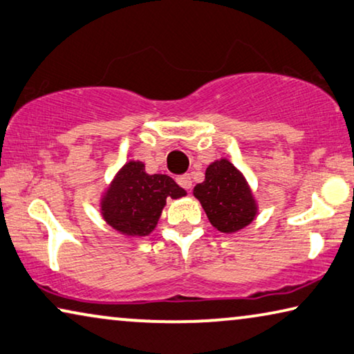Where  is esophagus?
<instances>
[{"label":"esophagus","instance_id":"esophagus-1","mask_svg":"<svg viewBox=\"0 0 354 354\" xmlns=\"http://www.w3.org/2000/svg\"><path fill=\"white\" fill-rule=\"evenodd\" d=\"M176 183L181 186L184 190H189L192 189V178H190V175H183V176H178L176 178Z\"/></svg>","mask_w":354,"mask_h":354}]
</instances>
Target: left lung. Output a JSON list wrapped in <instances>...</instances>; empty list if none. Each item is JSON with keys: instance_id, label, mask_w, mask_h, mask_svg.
Wrapping results in <instances>:
<instances>
[{"instance_id": "8db88e82", "label": "left lung", "mask_w": 354, "mask_h": 354, "mask_svg": "<svg viewBox=\"0 0 354 354\" xmlns=\"http://www.w3.org/2000/svg\"><path fill=\"white\" fill-rule=\"evenodd\" d=\"M194 195L218 232H238L249 225L257 214L255 201L244 176L227 159L206 168L205 181L195 186Z\"/></svg>"}]
</instances>
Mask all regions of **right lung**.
<instances>
[{"instance_id":"add662e5","label":"right lung","mask_w":354,"mask_h":354,"mask_svg":"<svg viewBox=\"0 0 354 354\" xmlns=\"http://www.w3.org/2000/svg\"><path fill=\"white\" fill-rule=\"evenodd\" d=\"M186 190L167 175H148L142 162L121 168L102 200L105 222L122 234L147 236L159 221L167 198H179Z\"/></svg>"}]
</instances>
